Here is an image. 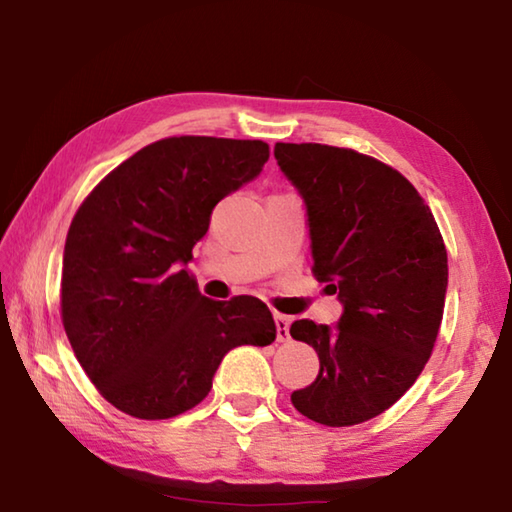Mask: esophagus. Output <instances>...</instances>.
I'll list each match as a JSON object with an SVG mask.
<instances>
[{"label":"esophagus","instance_id":"obj_1","mask_svg":"<svg viewBox=\"0 0 512 512\" xmlns=\"http://www.w3.org/2000/svg\"><path fill=\"white\" fill-rule=\"evenodd\" d=\"M275 325H277V341L289 343V339H291V334H289L291 318L284 316V314H275Z\"/></svg>","mask_w":512,"mask_h":512}]
</instances>
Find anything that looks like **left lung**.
<instances>
[{
  "instance_id": "obj_1",
  "label": "left lung",
  "mask_w": 512,
  "mask_h": 512,
  "mask_svg": "<svg viewBox=\"0 0 512 512\" xmlns=\"http://www.w3.org/2000/svg\"><path fill=\"white\" fill-rule=\"evenodd\" d=\"M277 167L307 210L311 259L339 293L336 325L296 320L320 359L291 402L309 420L350 427L384 413L429 361L443 320L447 250L409 180L384 162L325 144H275Z\"/></svg>"
}]
</instances>
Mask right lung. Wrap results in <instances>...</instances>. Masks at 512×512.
<instances>
[{"instance_id": "add662e5", "label": "right lung", "mask_w": 512, "mask_h": 512, "mask_svg": "<svg viewBox=\"0 0 512 512\" xmlns=\"http://www.w3.org/2000/svg\"><path fill=\"white\" fill-rule=\"evenodd\" d=\"M266 160L259 140L167 137L110 171L76 212L63 253V325L119 411L167 420L194 409L232 348L275 341L262 300H210L187 273L214 205Z\"/></svg>"}]
</instances>
